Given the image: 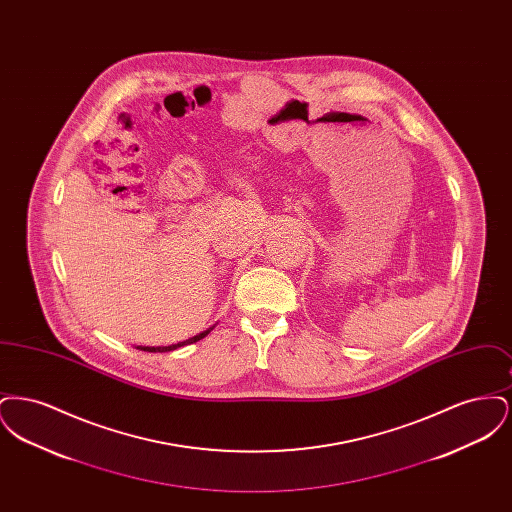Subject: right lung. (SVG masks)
Returning a JSON list of instances; mask_svg holds the SVG:
<instances>
[{
	"instance_id": "add662e5",
	"label": "right lung",
	"mask_w": 512,
	"mask_h": 512,
	"mask_svg": "<svg viewBox=\"0 0 512 512\" xmlns=\"http://www.w3.org/2000/svg\"><path fill=\"white\" fill-rule=\"evenodd\" d=\"M215 326H211V328H207V330H203L201 334H197L194 338H190V340L178 341V343H172V345H159V347H147V345H138L136 349H140V351H149V353H167V351H174V349H178V347H184V345H190V343H195V341L203 340L211 330H213Z\"/></svg>"
}]
</instances>
